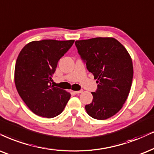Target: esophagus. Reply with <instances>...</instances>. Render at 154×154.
<instances>
[{
    "mask_svg": "<svg viewBox=\"0 0 154 154\" xmlns=\"http://www.w3.org/2000/svg\"><path fill=\"white\" fill-rule=\"evenodd\" d=\"M75 92L76 94H80V93L82 92V90H79V91H75Z\"/></svg>",
    "mask_w": 154,
    "mask_h": 154,
    "instance_id": "1",
    "label": "esophagus"
}]
</instances>
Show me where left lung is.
<instances>
[{
  "instance_id": "8db88e82",
  "label": "left lung",
  "mask_w": 154,
  "mask_h": 154,
  "mask_svg": "<svg viewBox=\"0 0 154 154\" xmlns=\"http://www.w3.org/2000/svg\"><path fill=\"white\" fill-rule=\"evenodd\" d=\"M89 72L97 79L91 103L85 106L91 117L104 120L115 115L129 96L133 79L131 56L114 38H95L75 42Z\"/></svg>"
}]
</instances>
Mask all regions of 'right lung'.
<instances>
[{
    "label": "right lung",
    "instance_id": "obj_1",
    "mask_svg": "<svg viewBox=\"0 0 154 154\" xmlns=\"http://www.w3.org/2000/svg\"><path fill=\"white\" fill-rule=\"evenodd\" d=\"M75 40H43L29 42L21 50L15 67L17 91L36 115L53 118L63 112L71 94L52 86L59 60Z\"/></svg>",
    "mask_w": 154,
    "mask_h": 154
}]
</instances>
